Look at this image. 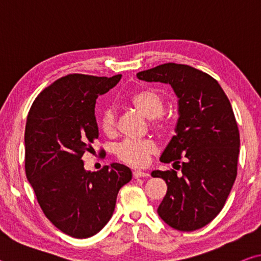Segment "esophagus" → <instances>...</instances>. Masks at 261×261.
Instances as JSON below:
<instances>
[{"label": "esophagus", "instance_id": "1", "mask_svg": "<svg viewBox=\"0 0 261 261\" xmlns=\"http://www.w3.org/2000/svg\"><path fill=\"white\" fill-rule=\"evenodd\" d=\"M134 178H139V177H148L149 174L146 173V171H141V170H134Z\"/></svg>", "mask_w": 261, "mask_h": 261}]
</instances>
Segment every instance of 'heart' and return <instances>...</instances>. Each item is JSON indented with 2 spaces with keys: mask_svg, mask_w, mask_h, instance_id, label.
<instances>
[{
  "mask_svg": "<svg viewBox=\"0 0 261 261\" xmlns=\"http://www.w3.org/2000/svg\"><path fill=\"white\" fill-rule=\"evenodd\" d=\"M127 102L137 112L151 120L152 125L158 130H165L169 124L163 96L155 88L143 87L135 91L127 98ZM115 113L113 109L105 108L100 113L99 124L106 135H112L115 130ZM155 152V145L148 140H124L116 147L118 160L130 166L143 167L148 162V158Z\"/></svg>",
  "mask_w": 261,
  "mask_h": 261,
  "instance_id": "heart-1",
  "label": "heart"
}]
</instances>
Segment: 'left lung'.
<instances>
[{"label": "left lung", "instance_id": "left-lung-1", "mask_svg": "<svg viewBox=\"0 0 261 261\" xmlns=\"http://www.w3.org/2000/svg\"><path fill=\"white\" fill-rule=\"evenodd\" d=\"M169 84L178 98L176 135L160 158L175 169L152 171L167 183L158 214L171 228L193 231L221 210L237 176L240 131L230 101L213 77L190 65L165 63L137 73Z\"/></svg>", "mask_w": 261, "mask_h": 261}]
</instances>
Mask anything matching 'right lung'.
<instances>
[{
    "instance_id": "obj_1",
    "label": "right lung",
    "mask_w": 261,
    "mask_h": 261,
    "mask_svg": "<svg viewBox=\"0 0 261 261\" xmlns=\"http://www.w3.org/2000/svg\"><path fill=\"white\" fill-rule=\"evenodd\" d=\"M121 77L68 74L46 87L28 115L26 177L47 219L74 238L93 236L107 224L118 191L132 178L121 163L86 171L82 160L99 137L96 99Z\"/></svg>"
}]
</instances>
